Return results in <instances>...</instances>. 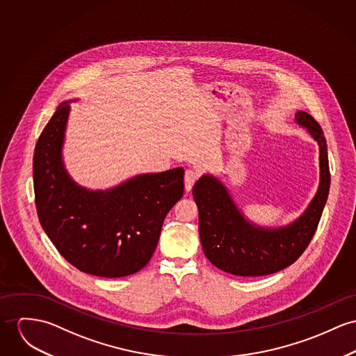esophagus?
I'll list each match as a JSON object with an SVG mask.
<instances>
[{"label":"esophagus","instance_id":"esophagus-1","mask_svg":"<svg viewBox=\"0 0 356 356\" xmlns=\"http://www.w3.org/2000/svg\"><path fill=\"white\" fill-rule=\"evenodd\" d=\"M197 180V173L192 169L186 170V175H184V187H186V191L190 192L195 184V181Z\"/></svg>","mask_w":356,"mask_h":356}]
</instances>
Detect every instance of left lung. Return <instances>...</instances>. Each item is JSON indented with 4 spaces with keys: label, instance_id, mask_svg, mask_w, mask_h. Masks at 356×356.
<instances>
[{
    "label": "left lung",
    "instance_id": "8db88e82",
    "mask_svg": "<svg viewBox=\"0 0 356 356\" xmlns=\"http://www.w3.org/2000/svg\"><path fill=\"white\" fill-rule=\"evenodd\" d=\"M296 123L318 146L320 183L316 195L298 218L282 226H263L245 217L225 183L204 173L192 195L199 210V236L213 266L236 276H264L293 264L313 238L328 199V147L320 124L305 111Z\"/></svg>",
    "mask_w": 356,
    "mask_h": 356
}]
</instances>
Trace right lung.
Listing matches in <instances>:
<instances>
[{"label": "right lung", "instance_id": "right-lung-1", "mask_svg": "<svg viewBox=\"0 0 356 356\" xmlns=\"http://www.w3.org/2000/svg\"><path fill=\"white\" fill-rule=\"evenodd\" d=\"M70 102L76 99L59 104L35 147L40 225L58 252L82 273L136 274L152 259L165 217L184 193V169L139 173L107 190L82 187L63 163Z\"/></svg>", "mask_w": 356, "mask_h": 356}]
</instances>
